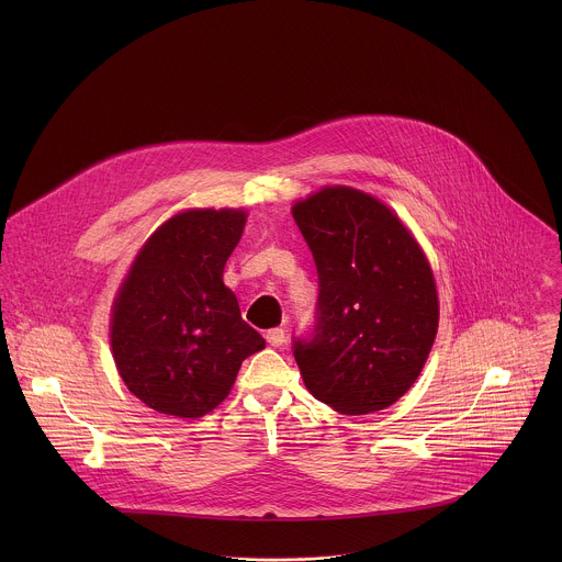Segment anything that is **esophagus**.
<instances>
[{
    "mask_svg": "<svg viewBox=\"0 0 562 562\" xmlns=\"http://www.w3.org/2000/svg\"><path fill=\"white\" fill-rule=\"evenodd\" d=\"M266 341H268L270 346H274V348L283 346V344H285V330H283V328H270V330H266Z\"/></svg>",
    "mask_w": 562,
    "mask_h": 562,
    "instance_id": "obj_1",
    "label": "esophagus"
}]
</instances>
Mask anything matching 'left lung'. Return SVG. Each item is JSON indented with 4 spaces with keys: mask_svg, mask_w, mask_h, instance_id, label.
Here are the masks:
<instances>
[{
    "mask_svg": "<svg viewBox=\"0 0 562 562\" xmlns=\"http://www.w3.org/2000/svg\"><path fill=\"white\" fill-rule=\"evenodd\" d=\"M318 270L312 328L292 339L307 390L346 415L381 411L419 376L439 303L432 270L398 216L335 186L292 210Z\"/></svg>",
    "mask_w": 562,
    "mask_h": 562,
    "instance_id": "1",
    "label": "left lung"
}]
</instances>
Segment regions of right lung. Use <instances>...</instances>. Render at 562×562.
<instances>
[{
  "mask_svg": "<svg viewBox=\"0 0 562 562\" xmlns=\"http://www.w3.org/2000/svg\"><path fill=\"white\" fill-rule=\"evenodd\" d=\"M246 223L240 210H190L140 248L112 312V352L127 390L175 417L225 401L241 361L266 346L241 321L223 270Z\"/></svg>",
  "mask_w": 562,
  "mask_h": 562,
  "instance_id": "obj_1",
  "label": "right lung"
}]
</instances>
